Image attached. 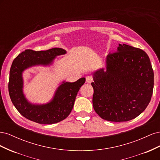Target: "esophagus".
<instances>
[{"label": "esophagus", "instance_id": "obj_1", "mask_svg": "<svg viewBox=\"0 0 160 160\" xmlns=\"http://www.w3.org/2000/svg\"><path fill=\"white\" fill-rule=\"evenodd\" d=\"M93 81V78L91 76H87L86 77V83H91Z\"/></svg>", "mask_w": 160, "mask_h": 160}]
</instances>
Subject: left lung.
Masks as SVG:
<instances>
[{
    "instance_id": "obj_1",
    "label": "left lung",
    "mask_w": 160,
    "mask_h": 160,
    "mask_svg": "<svg viewBox=\"0 0 160 160\" xmlns=\"http://www.w3.org/2000/svg\"><path fill=\"white\" fill-rule=\"evenodd\" d=\"M93 106L109 122H128L146 109L153 89V71L147 53L125 44L109 54L105 69L91 72Z\"/></svg>"
}]
</instances>
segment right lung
<instances>
[{
    "instance_id": "obj_1",
    "label": "right lung",
    "mask_w": 160,
    "mask_h": 160,
    "mask_svg": "<svg viewBox=\"0 0 160 160\" xmlns=\"http://www.w3.org/2000/svg\"><path fill=\"white\" fill-rule=\"evenodd\" d=\"M66 53L61 48L41 51L27 49L13 61L9 77V95L14 107L25 118L41 124H53L61 122L70 114L77 93L85 82L84 77L72 83L62 81L52 99L46 103L30 102L23 92L22 75L25 70L37 66L49 67L53 64L56 57Z\"/></svg>"
}]
</instances>
